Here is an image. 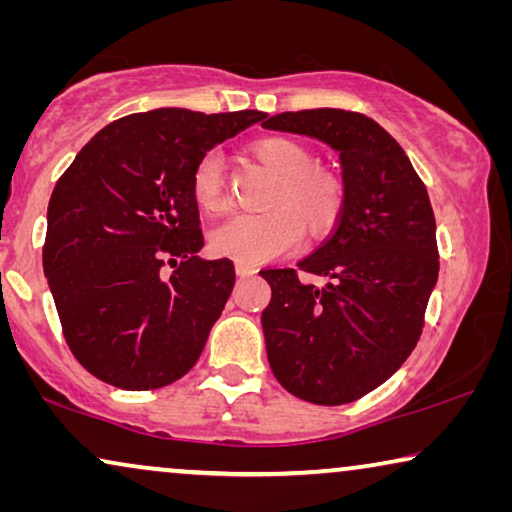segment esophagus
I'll list each match as a JSON object with an SVG mask.
<instances>
[{
    "instance_id": "1",
    "label": "esophagus",
    "mask_w": 512,
    "mask_h": 512,
    "mask_svg": "<svg viewBox=\"0 0 512 512\" xmlns=\"http://www.w3.org/2000/svg\"><path fill=\"white\" fill-rule=\"evenodd\" d=\"M235 272H237V277H251V275H256V268H251V265H244V263H237L235 265Z\"/></svg>"
}]
</instances>
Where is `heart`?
<instances>
[{
  "label": "heart",
  "instance_id": "obj_1",
  "mask_svg": "<svg viewBox=\"0 0 512 512\" xmlns=\"http://www.w3.org/2000/svg\"><path fill=\"white\" fill-rule=\"evenodd\" d=\"M251 153L265 167L279 174V184L270 195V212L237 214L209 233V249L216 256L233 258L244 265H258L289 254L303 237L324 235L335 226L345 202V184L340 174L314 165L312 151L303 142L284 135L261 137L251 144ZM191 193L195 205L207 214H221L228 207L223 163L209 151L193 167Z\"/></svg>",
  "mask_w": 512,
  "mask_h": 512
}]
</instances>
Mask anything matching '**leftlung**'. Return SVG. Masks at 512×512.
Wrapping results in <instances>:
<instances>
[{"instance_id": "1", "label": "left lung", "mask_w": 512, "mask_h": 512, "mask_svg": "<svg viewBox=\"0 0 512 512\" xmlns=\"http://www.w3.org/2000/svg\"><path fill=\"white\" fill-rule=\"evenodd\" d=\"M268 130L340 153L345 202L331 237L293 268L263 270L272 298L261 324L270 368L289 394L342 405L387 382L415 349L438 282L436 219L401 144L345 109L265 116Z\"/></svg>"}]
</instances>
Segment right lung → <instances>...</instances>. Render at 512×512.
Here are the masks:
<instances>
[{"label": "right lung", "mask_w": 512, "mask_h": 512, "mask_svg": "<svg viewBox=\"0 0 512 512\" xmlns=\"http://www.w3.org/2000/svg\"><path fill=\"white\" fill-rule=\"evenodd\" d=\"M263 118L179 107L123 116L58 179L44 272L67 345L97 380L160 389L200 359L235 268L198 254L205 237L191 174L209 149Z\"/></svg>", "instance_id": "obj_1"}]
</instances>
